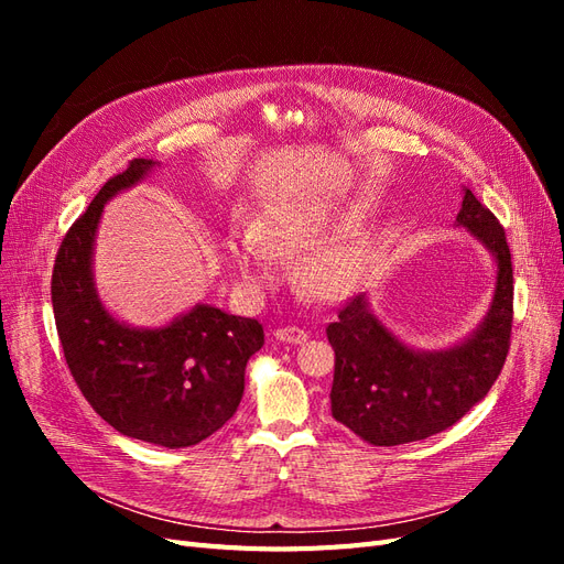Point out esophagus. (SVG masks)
I'll return each instance as SVG.
<instances>
[{
  "mask_svg": "<svg viewBox=\"0 0 564 564\" xmlns=\"http://www.w3.org/2000/svg\"><path fill=\"white\" fill-rule=\"evenodd\" d=\"M275 338L282 340V344H292V346H301L308 340V332H303L299 327H282L275 332Z\"/></svg>",
  "mask_w": 564,
  "mask_h": 564,
  "instance_id": "obj_1",
  "label": "esophagus"
}]
</instances>
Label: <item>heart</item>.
<instances>
[{"mask_svg": "<svg viewBox=\"0 0 564 564\" xmlns=\"http://www.w3.org/2000/svg\"><path fill=\"white\" fill-rule=\"evenodd\" d=\"M338 226L340 218L329 214L275 216L259 228H237L228 240V256L240 280L259 289L275 275L272 256H301L311 250L299 265L301 286L317 301H340L369 278L377 240L367 228H350L322 246Z\"/></svg>", "mask_w": 564, "mask_h": 564, "instance_id": "obj_1", "label": "heart"}]
</instances>
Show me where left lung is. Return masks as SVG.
Here are the masks:
<instances>
[{"mask_svg": "<svg viewBox=\"0 0 564 564\" xmlns=\"http://www.w3.org/2000/svg\"><path fill=\"white\" fill-rule=\"evenodd\" d=\"M456 226L497 265L489 311L466 338L440 350L409 346L371 313L367 294L355 296L327 327L336 352L332 414L369 445L395 447L447 431L487 395L506 362L513 322L506 232L468 187Z\"/></svg>", "mask_w": 564, "mask_h": 564, "instance_id": "obj_1", "label": "left lung"}]
</instances>
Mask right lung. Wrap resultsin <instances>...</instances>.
<instances>
[{"mask_svg": "<svg viewBox=\"0 0 564 564\" xmlns=\"http://www.w3.org/2000/svg\"><path fill=\"white\" fill-rule=\"evenodd\" d=\"M158 166L133 160L100 187L61 242L51 303L65 362L96 414L127 437L181 449L207 440L237 412L263 327L209 303L162 327H133L106 308L94 278L100 216L112 197Z\"/></svg>", "mask_w": 564, "mask_h": 564, "instance_id": "obj_1", "label": "right lung"}]
</instances>
